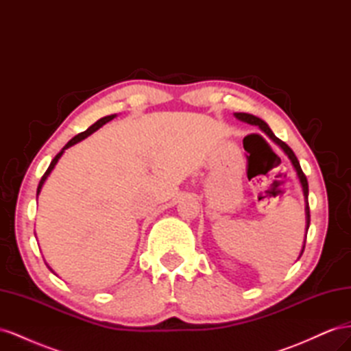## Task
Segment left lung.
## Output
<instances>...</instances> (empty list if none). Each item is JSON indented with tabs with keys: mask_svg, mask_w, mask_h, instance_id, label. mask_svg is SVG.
I'll return each instance as SVG.
<instances>
[{
	"mask_svg": "<svg viewBox=\"0 0 351 351\" xmlns=\"http://www.w3.org/2000/svg\"><path fill=\"white\" fill-rule=\"evenodd\" d=\"M234 117H236L237 120H240V121H243V123H247V124H252V125H258L259 129H261L265 134H267L275 145H278V146L281 147V149H282V152H284L287 156H289L290 162H291V165L294 167L295 173H297V178H299L302 190H303V196H304V212H306V234H307V230H309V226H311L309 200H307V196H309V184H307V178H306V176L303 174L300 162L297 161V158H295L294 152L290 149L289 145H285L282 141H280L278 137L272 133V130L269 129V125H268L267 123H265L262 119H259V117L247 114V112H234ZM304 243H306V236H304ZM303 250H304V244H303V247H302V250H300L299 259H300V256L303 254Z\"/></svg>",
	"mask_w": 351,
	"mask_h": 351,
	"instance_id": "8db88e82",
	"label": "left lung"
}]
</instances>
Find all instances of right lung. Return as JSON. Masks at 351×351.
Listing matches in <instances>:
<instances>
[{
  "mask_svg": "<svg viewBox=\"0 0 351 351\" xmlns=\"http://www.w3.org/2000/svg\"><path fill=\"white\" fill-rule=\"evenodd\" d=\"M115 117H117V114H111V115H107V117H102V119L101 120H98L97 123H95V124H92L90 127H89V129L88 130H84L83 133H79L77 136H74L73 137V139L64 146V147H62V149L56 155V158L54 159H52V161H51V164H49V167H48V169H47V173L44 174V177H42L40 178V182H39V186H38V190H36V196H39V193H40V190H42V187H44V183L47 182V178L49 177V174H51V171H52V169H54L56 168V165H57V162H58V159L62 156V154H64V151L66 149H69V147L70 146H73V145H76V143H79V142H82L83 139H86V137L88 136H90L92 133H95V132H97L98 129H101V127L104 125V124H107L108 121H111L112 119H115ZM47 267L49 268V271L51 272H54V271H52V268L49 267V265L47 263ZM56 274V272H54Z\"/></svg>",
  "mask_w": 351,
  "mask_h": 351,
  "instance_id": "obj_1",
  "label": "right lung"
}]
</instances>
